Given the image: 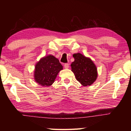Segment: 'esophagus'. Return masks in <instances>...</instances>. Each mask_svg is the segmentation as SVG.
<instances>
[{
  "mask_svg": "<svg viewBox=\"0 0 131 131\" xmlns=\"http://www.w3.org/2000/svg\"><path fill=\"white\" fill-rule=\"evenodd\" d=\"M69 67V63H65V65H64V68L65 69H68Z\"/></svg>",
  "mask_w": 131,
  "mask_h": 131,
  "instance_id": "1",
  "label": "esophagus"
}]
</instances>
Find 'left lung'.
<instances>
[{
  "instance_id": "left-lung-1",
  "label": "left lung",
  "mask_w": 131,
  "mask_h": 131,
  "mask_svg": "<svg viewBox=\"0 0 131 131\" xmlns=\"http://www.w3.org/2000/svg\"><path fill=\"white\" fill-rule=\"evenodd\" d=\"M73 57L74 61L71 64V67L77 80L83 86L91 85L97 77V68L94 63L80 53L74 54Z\"/></svg>"
}]
</instances>
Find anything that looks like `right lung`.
<instances>
[{"label": "right lung", "instance_id": "obj_1", "mask_svg": "<svg viewBox=\"0 0 131 131\" xmlns=\"http://www.w3.org/2000/svg\"><path fill=\"white\" fill-rule=\"evenodd\" d=\"M63 66L57 58L48 55L42 58L35 65V81L43 87H49L54 83L58 73Z\"/></svg>", "mask_w": 131, "mask_h": 131}]
</instances>
